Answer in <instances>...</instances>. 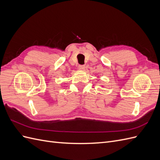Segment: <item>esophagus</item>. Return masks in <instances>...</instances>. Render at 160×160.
<instances>
[{
  "mask_svg": "<svg viewBox=\"0 0 160 160\" xmlns=\"http://www.w3.org/2000/svg\"><path fill=\"white\" fill-rule=\"evenodd\" d=\"M85 69V65H79V69L81 71H84Z\"/></svg>",
  "mask_w": 160,
  "mask_h": 160,
  "instance_id": "1",
  "label": "esophagus"
}]
</instances>
